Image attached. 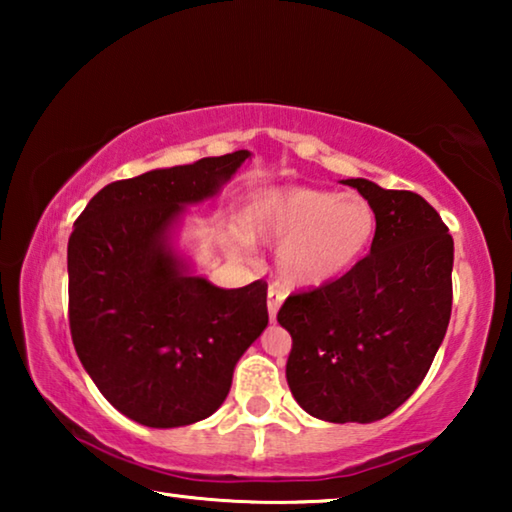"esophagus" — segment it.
<instances>
[{
    "instance_id": "34e87169",
    "label": "esophagus",
    "mask_w": 512,
    "mask_h": 512,
    "mask_svg": "<svg viewBox=\"0 0 512 512\" xmlns=\"http://www.w3.org/2000/svg\"><path fill=\"white\" fill-rule=\"evenodd\" d=\"M282 300H284V296L275 287L268 289V293H266V309H268V318H271V320L277 318V311H280Z\"/></svg>"
}]
</instances>
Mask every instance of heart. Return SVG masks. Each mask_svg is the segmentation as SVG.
Listing matches in <instances>:
<instances>
[{
  "mask_svg": "<svg viewBox=\"0 0 512 512\" xmlns=\"http://www.w3.org/2000/svg\"><path fill=\"white\" fill-rule=\"evenodd\" d=\"M232 230V244L277 246L275 268L291 289H320L343 277L366 255L377 232V212L357 192L289 185L248 198Z\"/></svg>",
  "mask_w": 512,
  "mask_h": 512,
  "instance_id": "obj_1",
  "label": "heart"
}]
</instances>
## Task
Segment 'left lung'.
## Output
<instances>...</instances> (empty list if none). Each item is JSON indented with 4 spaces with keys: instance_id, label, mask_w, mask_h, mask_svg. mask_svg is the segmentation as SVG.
<instances>
[{
    "instance_id": "8db88e82",
    "label": "left lung",
    "mask_w": 512,
    "mask_h": 512,
    "mask_svg": "<svg viewBox=\"0 0 512 512\" xmlns=\"http://www.w3.org/2000/svg\"><path fill=\"white\" fill-rule=\"evenodd\" d=\"M377 212L370 255L325 287L284 302L291 334L287 381L296 402L325 422H375L422 384L452 316L454 239L413 192L366 178L341 180Z\"/></svg>"
}]
</instances>
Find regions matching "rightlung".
<instances>
[{
	"instance_id": "obj_1",
	"label": "right lung",
	"mask_w": 512,
	"mask_h": 512,
	"mask_svg": "<svg viewBox=\"0 0 512 512\" xmlns=\"http://www.w3.org/2000/svg\"><path fill=\"white\" fill-rule=\"evenodd\" d=\"M235 151L101 189L67 244L69 329L83 368L126 418L153 429L210 418L268 325L266 282L214 287L176 248L187 205L221 192Z\"/></svg>"
}]
</instances>
